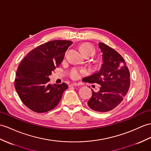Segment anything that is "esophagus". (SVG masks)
Segmentation results:
<instances>
[{
    "mask_svg": "<svg viewBox=\"0 0 151 151\" xmlns=\"http://www.w3.org/2000/svg\"><path fill=\"white\" fill-rule=\"evenodd\" d=\"M80 86V84L78 83H71V84H70L69 86Z\"/></svg>",
    "mask_w": 151,
    "mask_h": 151,
    "instance_id": "1",
    "label": "esophagus"
}]
</instances>
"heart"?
Instances as JSON below:
<instances>
[{
    "mask_svg": "<svg viewBox=\"0 0 151 151\" xmlns=\"http://www.w3.org/2000/svg\"><path fill=\"white\" fill-rule=\"evenodd\" d=\"M81 51L82 53L84 55L86 54H90L93 55L94 53V47L92 44L89 43L83 44L81 46ZM86 73V71L83 69H80V68H73L71 73H70V76L73 79H76L79 78V76L81 74H83Z\"/></svg>",
    "mask_w": 151,
    "mask_h": 151,
    "instance_id": "heart-1",
    "label": "heart"
}]
</instances>
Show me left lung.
Here are the masks:
<instances>
[{
	"mask_svg": "<svg viewBox=\"0 0 151 151\" xmlns=\"http://www.w3.org/2000/svg\"><path fill=\"white\" fill-rule=\"evenodd\" d=\"M102 64L100 70L86 78L84 82L100 85L99 92L92 90V96L87 102L93 110L109 111L120 104L130 87V73L124 59L113 48L99 42Z\"/></svg>",
	"mask_w": 151,
	"mask_h": 151,
	"instance_id": "8db88e82",
	"label": "left lung"
}]
</instances>
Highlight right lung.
I'll list each match as a JSON object with an SVG mask.
<instances>
[{
    "label": "right lung",
    "mask_w": 151,
    "mask_h": 151,
    "mask_svg": "<svg viewBox=\"0 0 151 151\" xmlns=\"http://www.w3.org/2000/svg\"><path fill=\"white\" fill-rule=\"evenodd\" d=\"M73 42L52 40L31 50L17 70L15 87L25 106L38 113L54 109L68 88L65 83L51 85L49 76L59 67Z\"/></svg>",
    "instance_id": "1"
}]
</instances>
